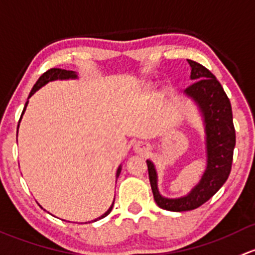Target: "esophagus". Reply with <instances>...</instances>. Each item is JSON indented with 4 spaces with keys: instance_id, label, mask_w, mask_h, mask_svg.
<instances>
[{
    "instance_id": "1",
    "label": "esophagus",
    "mask_w": 255,
    "mask_h": 255,
    "mask_svg": "<svg viewBox=\"0 0 255 255\" xmlns=\"http://www.w3.org/2000/svg\"><path fill=\"white\" fill-rule=\"evenodd\" d=\"M133 149H135V152H137V153H142V152L148 151V145L142 142V141H140V142H136L135 145H133Z\"/></svg>"
}]
</instances>
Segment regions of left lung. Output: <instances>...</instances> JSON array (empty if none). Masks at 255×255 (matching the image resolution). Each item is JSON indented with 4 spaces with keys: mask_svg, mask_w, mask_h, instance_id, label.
Here are the masks:
<instances>
[{
    "mask_svg": "<svg viewBox=\"0 0 255 255\" xmlns=\"http://www.w3.org/2000/svg\"><path fill=\"white\" fill-rule=\"evenodd\" d=\"M188 64L191 69L190 80L194 82L185 89L184 94L198 107L203 120L205 132V170L198 184L193 186L186 195L166 198L158 190L156 166L149 159L146 161L154 201L161 209L175 212L196 209L219 191L230 175L236 146L232 108L221 83L203 65L193 60H188Z\"/></svg>",
    "mask_w": 255,
    "mask_h": 255,
    "instance_id": "left-lung-1",
    "label": "left lung"
}]
</instances>
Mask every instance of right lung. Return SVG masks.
I'll use <instances>...</instances> for the list:
<instances>
[{"label": "right lung", "instance_id": "add662e5", "mask_svg": "<svg viewBox=\"0 0 255 255\" xmlns=\"http://www.w3.org/2000/svg\"><path fill=\"white\" fill-rule=\"evenodd\" d=\"M77 78H78V73L75 72V71H67V70H61V69H50L49 71H46L45 73H43V75H41L40 77H39V80L36 81V83H35V85H34V87L31 88V91H30V93H29V97H28V99H29L30 97L33 96V94L35 93L36 91H39V89H40L41 87H44V86H45V85H48L49 82H52V81H56V80H60V81H64V80H77ZM28 103H29V101L25 102L24 109H23V113H22V117H23V114H24L25 108H27ZM22 117H20L19 123H20V120H22ZM18 128H19V124H18ZM17 136H18V128H17ZM120 172H122V164H120V166L118 167V169H117V174H115L117 179H118V178H119ZM113 205H114V200H113V204H112V205H110L109 209L107 210V211L104 212V214L102 215V216L97 217L96 220H92V221H88V222H96V221H98V220L103 219V217L108 216V215L110 214V211H112ZM86 224H87V222H86Z\"/></svg>", "mask_w": 255, "mask_h": 255}]
</instances>
